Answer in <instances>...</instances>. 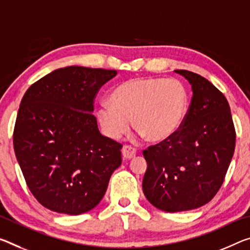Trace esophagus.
<instances>
[{
	"mask_svg": "<svg viewBox=\"0 0 250 250\" xmlns=\"http://www.w3.org/2000/svg\"><path fill=\"white\" fill-rule=\"evenodd\" d=\"M136 149L131 146H124V148H122V156L125 159H132L136 156Z\"/></svg>",
	"mask_w": 250,
	"mask_h": 250,
	"instance_id": "1",
	"label": "esophagus"
}]
</instances>
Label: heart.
<instances>
[{
    "label": "heart",
    "instance_id": "1",
    "mask_svg": "<svg viewBox=\"0 0 250 250\" xmlns=\"http://www.w3.org/2000/svg\"><path fill=\"white\" fill-rule=\"evenodd\" d=\"M187 111L188 93L180 81L133 78L117 85L109 104H99L96 114L102 133L109 139H120L133 121L146 140L160 144L176 136Z\"/></svg>",
    "mask_w": 250,
    "mask_h": 250
}]
</instances>
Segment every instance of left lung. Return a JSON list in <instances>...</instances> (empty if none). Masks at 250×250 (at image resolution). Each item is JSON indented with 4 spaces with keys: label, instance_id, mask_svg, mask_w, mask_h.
Returning a JSON list of instances; mask_svg holds the SVG:
<instances>
[{
    "label": "left lung",
    "instance_id": "1",
    "mask_svg": "<svg viewBox=\"0 0 250 250\" xmlns=\"http://www.w3.org/2000/svg\"><path fill=\"white\" fill-rule=\"evenodd\" d=\"M189 81L192 98L176 136L144 150L146 199L167 212L208 204L225 180L235 151L236 131L223 93L201 75L176 70Z\"/></svg>",
    "mask_w": 250,
    "mask_h": 250
}]
</instances>
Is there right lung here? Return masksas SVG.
<instances>
[{
	"label": "right lung",
	"mask_w": 250,
	"mask_h": 250,
	"mask_svg": "<svg viewBox=\"0 0 250 250\" xmlns=\"http://www.w3.org/2000/svg\"><path fill=\"white\" fill-rule=\"evenodd\" d=\"M116 70L66 66L33 83L22 98L14 152L30 191L50 210L80 215L100 203L122 145L102 136L93 116L99 90Z\"/></svg>",
	"instance_id": "1"
}]
</instances>
